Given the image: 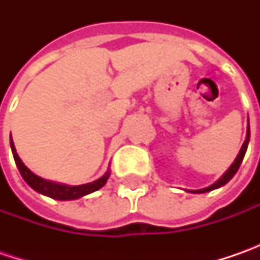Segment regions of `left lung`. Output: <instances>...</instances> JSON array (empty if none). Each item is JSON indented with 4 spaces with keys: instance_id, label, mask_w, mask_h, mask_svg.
Wrapping results in <instances>:
<instances>
[{
    "instance_id": "left-lung-1",
    "label": "left lung",
    "mask_w": 260,
    "mask_h": 260,
    "mask_svg": "<svg viewBox=\"0 0 260 260\" xmlns=\"http://www.w3.org/2000/svg\"><path fill=\"white\" fill-rule=\"evenodd\" d=\"M249 137H250V128L247 127V135H246V140L243 146H242V149H240V152H239V155L236 157V160L233 162V165L229 168V171L225 172L215 184H213L211 186H208V188H204V189H198V191H191V192H195V194H201V192H208V191H213L215 188H220V186H223L225 185L233 176L237 172V169H239V166L242 164V160H243V157H245V153H246V149H247V145H249Z\"/></svg>"
}]
</instances>
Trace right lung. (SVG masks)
I'll return each instance as SVG.
<instances>
[{"mask_svg": "<svg viewBox=\"0 0 260 260\" xmlns=\"http://www.w3.org/2000/svg\"><path fill=\"white\" fill-rule=\"evenodd\" d=\"M10 145H11V150H13L15 165L18 168V171H20V174L23 176V179H24L25 182L30 185L35 191H37V192H40V194L43 195H47V197H50V198H55V200H62V201H65V200H76V198H81V197H84V195L86 194H91V192H94L96 189L103 188L105 185V182H107V179H108V176H110V172H107L103 178L96 179V181L91 182V184L78 185V186H68V185L50 182V181H46L43 178H40V176H37V175L33 174V172L21 162V159L18 157L17 152H15L13 140L10 142Z\"/></svg>", "mask_w": 260, "mask_h": 260, "instance_id": "1", "label": "right lung"}]
</instances>
